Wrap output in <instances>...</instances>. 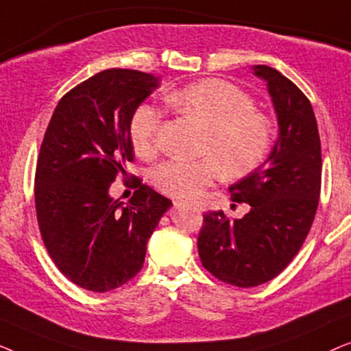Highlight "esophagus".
<instances>
[{"mask_svg":"<svg viewBox=\"0 0 351 351\" xmlns=\"http://www.w3.org/2000/svg\"><path fill=\"white\" fill-rule=\"evenodd\" d=\"M182 204H184V203H182V201H180V199H176V201H174V206H176V208H179V206H182ZM198 209L201 210V208H199V206H198Z\"/></svg>","mask_w":351,"mask_h":351,"instance_id":"1","label":"esophagus"}]
</instances>
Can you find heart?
<instances>
[{
    "label": "heart",
    "instance_id": "1",
    "mask_svg": "<svg viewBox=\"0 0 351 351\" xmlns=\"http://www.w3.org/2000/svg\"><path fill=\"white\" fill-rule=\"evenodd\" d=\"M182 113L206 129L201 160L172 158L153 174L156 189L174 198H196L223 176L241 177L261 165L271 145V123L254 108L249 95L223 80H203L167 97ZM161 112L143 102L129 119V138L141 156L155 155Z\"/></svg>",
    "mask_w": 351,
    "mask_h": 351
}]
</instances>
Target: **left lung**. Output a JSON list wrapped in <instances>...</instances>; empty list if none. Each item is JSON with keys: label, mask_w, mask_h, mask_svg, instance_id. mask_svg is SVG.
<instances>
[{"label": "left lung", "mask_w": 351, "mask_h": 351, "mask_svg": "<svg viewBox=\"0 0 351 351\" xmlns=\"http://www.w3.org/2000/svg\"><path fill=\"white\" fill-rule=\"evenodd\" d=\"M252 71L267 83L278 141L263 165L230 186L232 199L251 210L233 220L223 210L204 214L198 237L203 267L238 287L273 280L300 251L318 209L323 166L310 100L271 66L254 65Z\"/></svg>", "instance_id": "left-lung-1"}]
</instances>
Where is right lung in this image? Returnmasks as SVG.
<instances>
[{"mask_svg":"<svg viewBox=\"0 0 351 351\" xmlns=\"http://www.w3.org/2000/svg\"><path fill=\"white\" fill-rule=\"evenodd\" d=\"M158 84L138 70H104L60 99L46 129L35 174L38 225L57 268L83 289L107 292L132 280L172 204L137 177L128 206L108 193L134 160L129 119Z\"/></svg>","mask_w":351,"mask_h":351,"instance_id":"obj_1","label":"right lung"}]
</instances>
